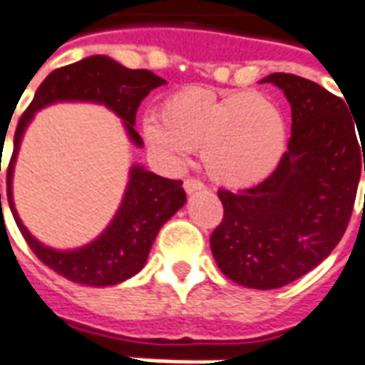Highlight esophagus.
<instances>
[{"label": "esophagus", "mask_w": 365, "mask_h": 365, "mask_svg": "<svg viewBox=\"0 0 365 365\" xmlns=\"http://www.w3.org/2000/svg\"><path fill=\"white\" fill-rule=\"evenodd\" d=\"M183 190H185V193H195V191H201V190H205V185L203 183L199 182V180H185L183 182Z\"/></svg>", "instance_id": "1"}]
</instances>
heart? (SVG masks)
I'll return each mask as SVG.
<instances>
[{
	"mask_svg": "<svg viewBox=\"0 0 365 365\" xmlns=\"http://www.w3.org/2000/svg\"><path fill=\"white\" fill-rule=\"evenodd\" d=\"M143 135L172 170L187 166L191 150L201 148L209 178L232 190L268 180L287 150V123L258 91H175L164 99L160 115L144 117Z\"/></svg>",
	"mask_w": 365,
	"mask_h": 365,
	"instance_id": "b5f03b06",
	"label": "heart"
}]
</instances>
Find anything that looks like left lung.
Listing matches in <instances>:
<instances>
[{"label": "left lung", "mask_w": 365, "mask_h": 365, "mask_svg": "<svg viewBox=\"0 0 365 365\" xmlns=\"http://www.w3.org/2000/svg\"><path fill=\"white\" fill-rule=\"evenodd\" d=\"M291 105L279 166L250 190L219 191L225 217L211 235L222 274L250 289H277L311 272L344 235L361 174L364 138L340 97L293 74H269Z\"/></svg>", "instance_id": "obj_1"}]
</instances>
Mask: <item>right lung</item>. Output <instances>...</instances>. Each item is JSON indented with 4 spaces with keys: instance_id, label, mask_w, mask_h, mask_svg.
I'll list each match as a JSON object with an SVG mask.
<instances>
[{
    "instance_id": "obj_1",
    "label": "right lung",
    "mask_w": 365,
    "mask_h": 365,
    "mask_svg": "<svg viewBox=\"0 0 365 365\" xmlns=\"http://www.w3.org/2000/svg\"><path fill=\"white\" fill-rule=\"evenodd\" d=\"M166 80L150 70H128L109 56H90L70 66L58 68L44 78L35 91L29 109L19 119L13 156L7 168V201L13 219L31 250L44 266L64 275L66 279L91 287H107L127 282L144 268L152 242L162 225L185 205L182 182L154 174L140 164L128 170V182L117 213L97 238L72 250H56L35 238L21 221L13 201V170L25 130L35 119V113L54 103L105 105L125 125L130 143L143 148L144 143L135 130L136 109L152 90ZM1 172V168H0ZM1 207V193H0Z\"/></svg>"
}]
</instances>
